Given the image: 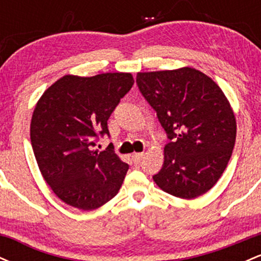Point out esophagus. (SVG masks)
I'll use <instances>...</instances> for the list:
<instances>
[{
  "mask_svg": "<svg viewBox=\"0 0 261 261\" xmlns=\"http://www.w3.org/2000/svg\"><path fill=\"white\" fill-rule=\"evenodd\" d=\"M142 158H143V153H134L133 154V160H134V162L135 163H140L141 161H142Z\"/></svg>",
  "mask_w": 261,
  "mask_h": 261,
  "instance_id": "1",
  "label": "esophagus"
}]
</instances>
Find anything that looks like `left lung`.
<instances>
[{"label": "left lung", "instance_id": "1", "mask_svg": "<svg viewBox=\"0 0 261 261\" xmlns=\"http://www.w3.org/2000/svg\"><path fill=\"white\" fill-rule=\"evenodd\" d=\"M137 86L168 134L163 167L153 180L180 199L201 196L226 169L237 122L228 99L214 80L193 67L139 72Z\"/></svg>", "mask_w": 261, "mask_h": 261}]
</instances>
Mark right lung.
Returning a JSON list of instances; mask_svg holds the SVG:
<instances>
[{
	"mask_svg": "<svg viewBox=\"0 0 261 261\" xmlns=\"http://www.w3.org/2000/svg\"><path fill=\"white\" fill-rule=\"evenodd\" d=\"M134 85L127 72L92 77L65 74L39 98L31 141L45 181L72 207L89 211L120 190L128 169L112 149H93L98 135H109L108 119Z\"/></svg>",
	"mask_w": 261,
	"mask_h": 261,
	"instance_id": "1",
	"label": "right lung"
}]
</instances>
